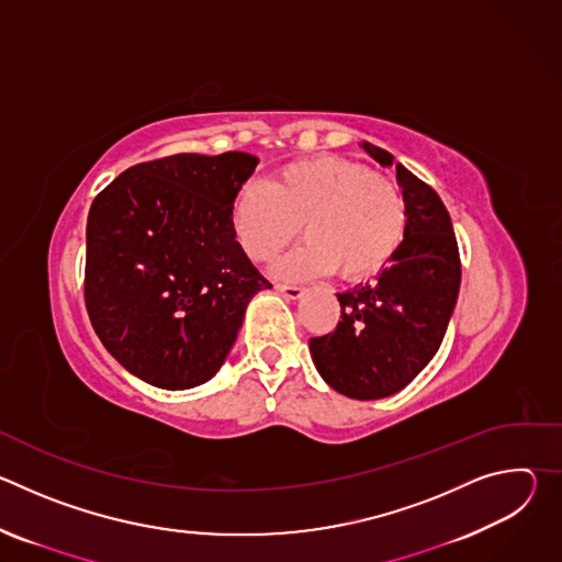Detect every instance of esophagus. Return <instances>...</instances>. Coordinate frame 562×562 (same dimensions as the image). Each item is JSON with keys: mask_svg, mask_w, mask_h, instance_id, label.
Segmentation results:
<instances>
[{"mask_svg": "<svg viewBox=\"0 0 562 562\" xmlns=\"http://www.w3.org/2000/svg\"><path fill=\"white\" fill-rule=\"evenodd\" d=\"M276 289H278V293H282L289 300H300L304 293L302 286H293V284H276Z\"/></svg>", "mask_w": 562, "mask_h": 562, "instance_id": "esophagus-1", "label": "esophagus"}]
</instances>
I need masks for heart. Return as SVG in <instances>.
I'll return each mask as SVG.
<instances>
[{
	"label": "heart",
	"instance_id": "heart-1",
	"mask_svg": "<svg viewBox=\"0 0 562 562\" xmlns=\"http://www.w3.org/2000/svg\"><path fill=\"white\" fill-rule=\"evenodd\" d=\"M239 247L256 262L273 260L289 243H306L284 256L273 273L284 280H345L380 273L407 233V202L400 187L340 155H317L282 167L271 184L247 182L231 209Z\"/></svg>",
	"mask_w": 562,
	"mask_h": 562
}]
</instances>
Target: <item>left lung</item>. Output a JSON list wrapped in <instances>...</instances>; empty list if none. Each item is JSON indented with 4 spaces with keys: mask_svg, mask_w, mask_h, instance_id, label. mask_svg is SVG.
<instances>
[{
    "mask_svg": "<svg viewBox=\"0 0 562 562\" xmlns=\"http://www.w3.org/2000/svg\"><path fill=\"white\" fill-rule=\"evenodd\" d=\"M362 148L382 167L395 165L407 202V233L373 282L340 300V323L311 338L317 373L338 393L378 400L405 389L436 356L460 289V254L451 217L438 193L369 142Z\"/></svg>",
    "mask_w": 562,
    "mask_h": 562,
    "instance_id": "obj_1",
    "label": "left lung"
}]
</instances>
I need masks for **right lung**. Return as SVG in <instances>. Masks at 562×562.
<instances>
[{"label":"right lung","instance_id":"obj_1","mask_svg":"<svg viewBox=\"0 0 562 562\" xmlns=\"http://www.w3.org/2000/svg\"><path fill=\"white\" fill-rule=\"evenodd\" d=\"M260 159L178 153L135 165L91 204L85 300L106 351L159 389H191L224 364L251 297L271 282L233 231L237 191Z\"/></svg>","mask_w":562,"mask_h":562}]
</instances>
